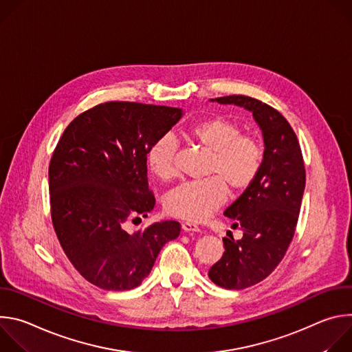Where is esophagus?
Here are the masks:
<instances>
[{
    "mask_svg": "<svg viewBox=\"0 0 352 352\" xmlns=\"http://www.w3.org/2000/svg\"><path fill=\"white\" fill-rule=\"evenodd\" d=\"M181 228H182L184 232H199L200 231L199 227L196 224H192V223H182Z\"/></svg>",
    "mask_w": 352,
    "mask_h": 352,
    "instance_id": "34e87169",
    "label": "esophagus"
}]
</instances>
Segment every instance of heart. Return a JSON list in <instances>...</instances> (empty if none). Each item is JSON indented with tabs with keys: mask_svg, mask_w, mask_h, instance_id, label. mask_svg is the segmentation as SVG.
<instances>
[{
	"mask_svg": "<svg viewBox=\"0 0 352 352\" xmlns=\"http://www.w3.org/2000/svg\"><path fill=\"white\" fill-rule=\"evenodd\" d=\"M184 136L210 153L208 174L214 177L173 189L166 199V210L177 219L197 223L224 204L227 188L232 195H241L255 182L263 164V146L258 138L242 135L241 126L223 116L196 121ZM177 147L171 136H162L148 147L147 166L159 179L174 177Z\"/></svg>",
	"mask_w": 352,
	"mask_h": 352,
	"instance_id": "b5f03b06",
	"label": "heart"
}]
</instances>
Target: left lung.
<instances>
[{"label": "left lung", "instance_id": "8db88e82", "mask_svg": "<svg viewBox=\"0 0 352 352\" xmlns=\"http://www.w3.org/2000/svg\"><path fill=\"white\" fill-rule=\"evenodd\" d=\"M252 113L265 152L262 170L224 216L243 235L223 238L224 254L209 270L210 280L227 289H243L265 280L281 262L294 236L305 189V166L295 132L273 107L248 96L210 98Z\"/></svg>", "mask_w": 352, "mask_h": 352}]
</instances>
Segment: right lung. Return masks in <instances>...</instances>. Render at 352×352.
Wrapping results in <instances>:
<instances>
[{
  "label": "right lung",
  "instance_id": "right-lung-1",
  "mask_svg": "<svg viewBox=\"0 0 352 352\" xmlns=\"http://www.w3.org/2000/svg\"><path fill=\"white\" fill-rule=\"evenodd\" d=\"M182 116L175 107L103 103L79 114L54 150L48 168L54 230L74 267L98 288H136L179 235L173 220L133 234L124 226L153 210L147 150Z\"/></svg>",
  "mask_w": 352,
  "mask_h": 352
}]
</instances>
